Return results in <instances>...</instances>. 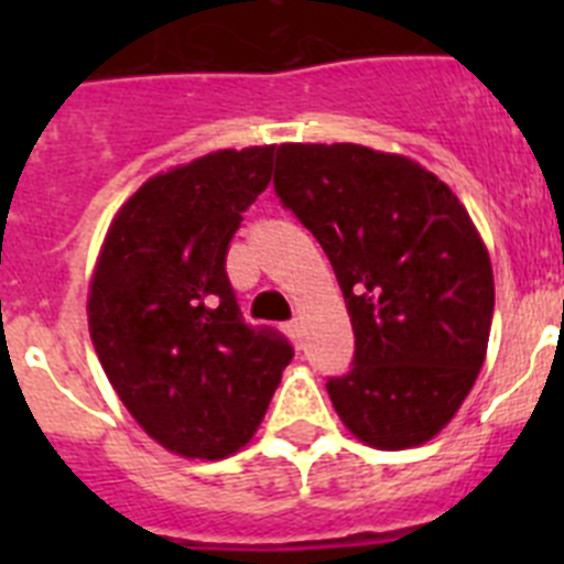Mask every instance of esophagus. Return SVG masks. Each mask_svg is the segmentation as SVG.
<instances>
[{
  "label": "esophagus",
  "mask_w": 564,
  "mask_h": 564,
  "mask_svg": "<svg viewBox=\"0 0 564 564\" xmlns=\"http://www.w3.org/2000/svg\"><path fill=\"white\" fill-rule=\"evenodd\" d=\"M285 333L291 336V341L296 344V347H302V322H299V318H291V322H288Z\"/></svg>",
  "instance_id": "obj_1"
}]
</instances>
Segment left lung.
Listing matches in <instances>:
<instances>
[{
	"instance_id": "1",
	"label": "left lung",
	"mask_w": 564,
	"mask_h": 564,
	"mask_svg": "<svg viewBox=\"0 0 564 564\" xmlns=\"http://www.w3.org/2000/svg\"><path fill=\"white\" fill-rule=\"evenodd\" d=\"M273 192L325 248L356 336L327 378L344 426L406 449L452 421L482 367L495 276L475 223L421 163L356 143H282Z\"/></svg>"
}]
</instances>
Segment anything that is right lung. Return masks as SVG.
<instances>
[{
	"label": "right lung",
	"instance_id": "add662e5",
	"mask_svg": "<svg viewBox=\"0 0 564 564\" xmlns=\"http://www.w3.org/2000/svg\"><path fill=\"white\" fill-rule=\"evenodd\" d=\"M273 147L223 149L143 183L118 212L89 285V336L147 435L183 457L246 446L293 358L248 325L228 246L271 183Z\"/></svg>",
	"mask_w": 564,
	"mask_h": 564
}]
</instances>
